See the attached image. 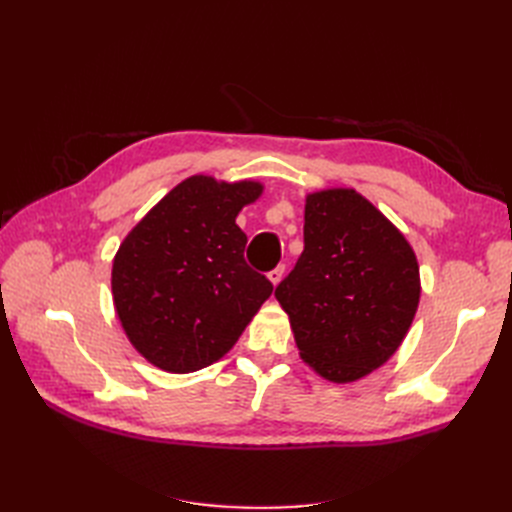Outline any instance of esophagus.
<instances>
[{
    "instance_id": "esophagus-1",
    "label": "esophagus",
    "mask_w": 512,
    "mask_h": 512,
    "mask_svg": "<svg viewBox=\"0 0 512 512\" xmlns=\"http://www.w3.org/2000/svg\"><path fill=\"white\" fill-rule=\"evenodd\" d=\"M284 265H280V267H275L273 271H269V280H271V284L273 286H277V284H280L282 282V277H284Z\"/></svg>"
}]
</instances>
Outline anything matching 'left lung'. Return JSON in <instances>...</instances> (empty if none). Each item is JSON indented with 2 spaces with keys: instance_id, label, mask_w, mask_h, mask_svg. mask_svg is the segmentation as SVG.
Wrapping results in <instances>:
<instances>
[{
  "instance_id": "1",
  "label": "left lung",
  "mask_w": 512,
  "mask_h": 512,
  "mask_svg": "<svg viewBox=\"0 0 512 512\" xmlns=\"http://www.w3.org/2000/svg\"><path fill=\"white\" fill-rule=\"evenodd\" d=\"M303 243L297 265L275 288L299 356L329 382L361 380L391 359L414 320L416 254L350 188L307 194Z\"/></svg>"
}]
</instances>
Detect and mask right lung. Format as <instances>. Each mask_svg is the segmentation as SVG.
Instances as JSON below:
<instances>
[{"label": "right lung", "instance_id": "1", "mask_svg": "<svg viewBox=\"0 0 512 512\" xmlns=\"http://www.w3.org/2000/svg\"><path fill=\"white\" fill-rule=\"evenodd\" d=\"M260 194L258 181L188 177L119 245L115 312L151 365L190 374L220 361L271 297L273 284L247 267L235 222Z\"/></svg>", "mask_w": 512, "mask_h": 512}]
</instances>
